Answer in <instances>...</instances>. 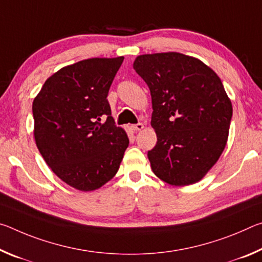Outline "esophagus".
I'll return each instance as SVG.
<instances>
[{"instance_id": "34e87169", "label": "esophagus", "mask_w": 262, "mask_h": 262, "mask_svg": "<svg viewBox=\"0 0 262 262\" xmlns=\"http://www.w3.org/2000/svg\"><path fill=\"white\" fill-rule=\"evenodd\" d=\"M143 127H144V124L143 123H138V124H135V125H132V128H134L135 131L143 130Z\"/></svg>"}]
</instances>
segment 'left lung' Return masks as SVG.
<instances>
[{"label":"left lung","instance_id":"8db88e82","mask_svg":"<svg viewBox=\"0 0 262 262\" xmlns=\"http://www.w3.org/2000/svg\"><path fill=\"white\" fill-rule=\"evenodd\" d=\"M134 68L151 92L153 173L171 186L199 182L229 137L232 104L221 79L201 60L178 52L139 55Z\"/></svg>","mask_w":262,"mask_h":262}]
</instances>
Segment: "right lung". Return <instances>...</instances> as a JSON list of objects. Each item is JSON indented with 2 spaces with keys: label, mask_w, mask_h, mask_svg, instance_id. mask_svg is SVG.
I'll use <instances>...</instances> for the list:
<instances>
[{
  "label": "right lung",
  "mask_w": 262,
  "mask_h": 262,
  "mask_svg": "<svg viewBox=\"0 0 262 262\" xmlns=\"http://www.w3.org/2000/svg\"><path fill=\"white\" fill-rule=\"evenodd\" d=\"M123 60L92 58L62 67L33 100L38 149L59 179L81 191L110 181L128 146L126 132L115 125L106 98Z\"/></svg>",
  "instance_id": "right-lung-1"
}]
</instances>
